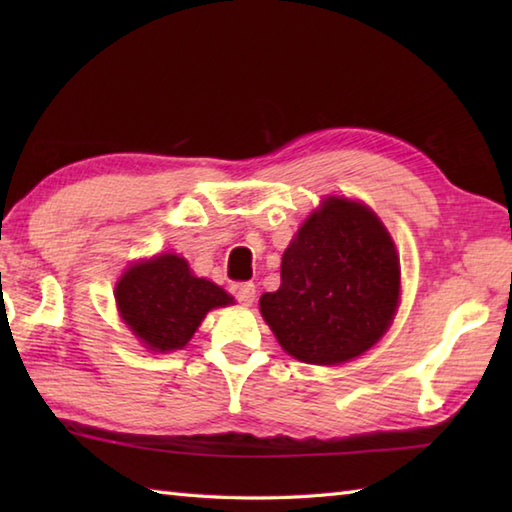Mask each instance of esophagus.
Instances as JSON below:
<instances>
[{"instance_id": "esophagus-1", "label": "esophagus", "mask_w": 512, "mask_h": 512, "mask_svg": "<svg viewBox=\"0 0 512 512\" xmlns=\"http://www.w3.org/2000/svg\"><path fill=\"white\" fill-rule=\"evenodd\" d=\"M233 297L242 303V306H250V303L255 301V284H250V281H242V284H233L231 286Z\"/></svg>"}]
</instances>
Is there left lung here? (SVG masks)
<instances>
[{"instance_id": "8db88e82", "label": "left lung", "mask_w": 512, "mask_h": 512, "mask_svg": "<svg viewBox=\"0 0 512 512\" xmlns=\"http://www.w3.org/2000/svg\"><path fill=\"white\" fill-rule=\"evenodd\" d=\"M394 239L363 202L330 195L281 257V286L259 299L284 352L341 365L378 343L398 310Z\"/></svg>"}]
</instances>
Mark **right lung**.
<instances>
[{
	"instance_id": "obj_1",
	"label": "right lung",
	"mask_w": 512,
	"mask_h": 512,
	"mask_svg": "<svg viewBox=\"0 0 512 512\" xmlns=\"http://www.w3.org/2000/svg\"><path fill=\"white\" fill-rule=\"evenodd\" d=\"M114 297L127 328L151 352L182 350L206 312L233 303L226 290L195 277L187 259L173 253L129 266L118 279Z\"/></svg>"
}]
</instances>
